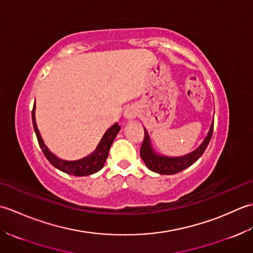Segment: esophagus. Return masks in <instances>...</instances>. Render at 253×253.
<instances>
[{
  "instance_id": "esophagus-1",
  "label": "esophagus",
  "mask_w": 253,
  "mask_h": 253,
  "mask_svg": "<svg viewBox=\"0 0 253 253\" xmlns=\"http://www.w3.org/2000/svg\"><path fill=\"white\" fill-rule=\"evenodd\" d=\"M138 109L137 106L135 105H131V106H128L127 109L124 112V116H125L126 120H133V118H136L138 116Z\"/></svg>"
}]
</instances>
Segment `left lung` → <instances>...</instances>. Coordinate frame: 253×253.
<instances>
[{
    "label": "left lung",
    "mask_w": 253,
    "mask_h": 253,
    "mask_svg": "<svg viewBox=\"0 0 253 253\" xmlns=\"http://www.w3.org/2000/svg\"><path fill=\"white\" fill-rule=\"evenodd\" d=\"M213 126L214 121L212 122L208 136L204 139L203 142L195 151L188 153L184 155V157H165V155H160L155 153L151 146V140H150L149 133L146 128H144V139L140 148V157L143 160L144 164L147 165V168L150 170L155 171V173L162 175H173L179 173V171L191 166L201 157L203 152L206 151L208 144L212 138Z\"/></svg>",
    "instance_id": "8db88e82"
}]
</instances>
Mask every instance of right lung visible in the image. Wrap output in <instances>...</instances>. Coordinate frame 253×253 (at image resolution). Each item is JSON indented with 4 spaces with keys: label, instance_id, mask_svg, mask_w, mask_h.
<instances>
[{
    "label": "right lung",
    "instance_id": "right-lung-1",
    "mask_svg": "<svg viewBox=\"0 0 253 253\" xmlns=\"http://www.w3.org/2000/svg\"><path fill=\"white\" fill-rule=\"evenodd\" d=\"M35 111H36V103L34 105V109H32L31 115H32V124H34V129L37 135L38 142H39V146L42 150V152H43V154L45 155V158L53 166H54V168L64 171V173L74 175V176H88V175L96 173V171L103 168L107 155H109L112 143L114 141L116 135L121 129V126L118 125L117 123H115L114 125L111 126L109 129L105 131L103 137L101 139V141L98 144V147H96L94 151L91 154H89L88 157L77 160V161H66V160H62L60 158H57L56 155L53 154L49 150V148L44 144L39 132V129H38L37 127Z\"/></svg>",
    "mask_w": 253,
    "mask_h": 253
}]
</instances>
